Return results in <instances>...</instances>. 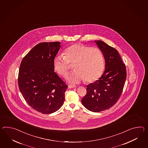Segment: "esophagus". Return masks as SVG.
<instances>
[{"instance_id": "34e87169", "label": "esophagus", "mask_w": 148, "mask_h": 148, "mask_svg": "<svg viewBox=\"0 0 148 148\" xmlns=\"http://www.w3.org/2000/svg\"><path fill=\"white\" fill-rule=\"evenodd\" d=\"M76 86H74V85H69V88L71 89V88H75Z\"/></svg>"}]
</instances>
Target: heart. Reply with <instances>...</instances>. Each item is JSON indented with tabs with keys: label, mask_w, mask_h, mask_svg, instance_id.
Here are the masks:
<instances>
[{
	"label": "heart",
	"mask_w": 148,
	"mask_h": 148,
	"mask_svg": "<svg viewBox=\"0 0 148 148\" xmlns=\"http://www.w3.org/2000/svg\"><path fill=\"white\" fill-rule=\"evenodd\" d=\"M69 63L73 64L75 70L66 76L72 83H79L86 79L92 82L102 75L105 69L104 57L97 47H90L81 44H75L64 51V56L57 55L53 60V67L60 75L65 76L69 71Z\"/></svg>",
	"instance_id": "heart-1"
}]
</instances>
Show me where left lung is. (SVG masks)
I'll return each instance as SVG.
<instances>
[{
	"label": "left lung",
	"mask_w": 148,
	"mask_h": 148,
	"mask_svg": "<svg viewBox=\"0 0 148 148\" xmlns=\"http://www.w3.org/2000/svg\"><path fill=\"white\" fill-rule=\"evenodd\" d=\"M94 42L104 55V72L99 79L87 85V94L81 102L90 111L99 112L111 108L119 100L126 79V69L115 49L101 40Z\"/></svg>",
	"instance_id": "obj_1"
}]
</instances>
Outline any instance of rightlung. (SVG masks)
I'll return each mask as SVG.
<instances>
[{
  "label": "right lung",
  "mask_w": 148,
  "mask_h": 148,
  "mask_svg": "<svg viewBox=\"0 0 148 148\" xmlns=\"http://www.w3.org/2000/svg\"><path fill=\"white\" fill-rule=\"evenodd\" d=\"M59 42L37 44L22 60L18 75L19 89L27 103L38 112L50 114L64 104L67 85L54 72L53 60Z\"/></svg>",
  "instance_id": "1"
}]
</instances>
